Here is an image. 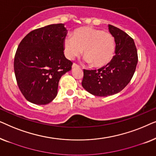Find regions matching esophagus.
I'll return each instance as SVG.
<instances>
[{"mask_svg": "<svg viewBox=\"0 0 156 156\" xmlns=\"http://www.w3.org/2000/svg\"><path fill=\"white\" fill-rule=\"evenodd\" d=\"M72 69H74V68H78V67H80V66H79L78 65H76V64H75V63H74L73 65H72Z\"/></svg>", "mask_w": 156, "mask_h": 156, "instance_id": "obj_1", "label": "esophagus"}]
</instances>
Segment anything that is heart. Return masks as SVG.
<instances>
[{
  "instance_id": "b5f03b06",
  "label": "heart",
  "mask_w": 156,
  "mask_h": 156,
  "mask_svg": "<svg viewBox=\"0 0 156 156\" xmlns=\"http://www.w3.org/2000/svg\"><path fill=\"white\" fill-rule=\"evenodd\" d=\"M115 46L112 34L91 27L76 29L72 37H67L64 40V51L68 59L73 60L84 50L85 61L96 67L110 62L114 57Z\"/></svg>"
}]
</instances>
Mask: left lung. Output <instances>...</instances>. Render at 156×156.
Masks as SVG:
<instances>
[{"instance_id": "1", "label": "left lung", "mask_w": 156, "mask_h": 156, "mask_svg": "<svg viewBox=\"0 0 156 156\" xmlns=\"http://www.w3.org/2000/svg\"><path fill=\"white\" fill-rule=\"evenodd\" d=\"M108 30L116 42V55L109 63L99 69H84L82 87L97 97H107L120 92L133 77L138 63L133 40L112 25H108Z\"/></svg>"}]
</instances>
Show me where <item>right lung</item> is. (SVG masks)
<instances>
[{"mask_svg": "<svg viewBox=\"0 0 156 156\" xmlns=\"http://www.w3.org/2000/svg\"><path fill=\"white\" fill-rule=\"evenodd\" d=\"M67 30L62 23L34 30L22 40L14 59L18 87L25 99L45 105L56 97L61 76L72 69L64 55Z\"/></svg>", "mask_w": 156, "mask_h": 156, "instance_id": "1", "label": "right lung"}]
</instances>
